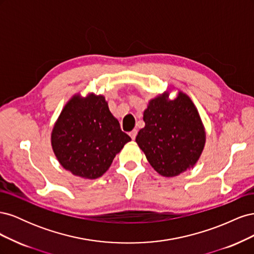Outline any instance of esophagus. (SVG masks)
Instances as JSON below:
<instances>
[{
  "mask_svg": "<svg viewBox=\"0 0 254 254\" xmlns=\"http://www.w3.org/2000/svg\"><path fill=\"white\" fill-rule=\"evenodd\" d=\"M136 134H137V130H136V129H133L132 131H130V132H129V135H130V137H131L132 140H134V139H135Z\"/></svg>",
  "mask_w": 254,
  "mask_h": 254,
  "instance_id": "esophagus-1",
  "label": "esophagus"
}]
</instances>
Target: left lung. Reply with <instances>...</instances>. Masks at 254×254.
I'll return each instance as SVG.
<instances>
[{"instance_id":"8db88e82","label":"left lung","mask_w":254,"mask_h":254,"mask_svg":"<svg viewBox=\"0 0 254 254\" xmlns=\"http://www.w3.org/2000/svg\"><path fill=\"white\" fill-rule=\"evenodd\" d=\"M145 127L135 142L158 174L176 177L194 167L205 145V129L189 95L170 91L151 98L144 110Z\"/></svg>"}]
</instances>
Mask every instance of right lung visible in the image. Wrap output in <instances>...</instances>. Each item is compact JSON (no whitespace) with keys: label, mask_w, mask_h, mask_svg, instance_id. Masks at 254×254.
Wrapping results in <instances>:
<instances>
[{"label":"right lung","mask_w":254,"mask_h":254,"mask_svg":"<svg viewBox=\"0 0 254 254\" xmlns=\"http://www.w3.org/2000/svg\"><path fill=\"white\" fill-rule=\"evenodd\" d=\"M131 141L123 132L104 95H73L54 124L51 143L60 165L74 176L96 179Z\"/></svg>","instance_id":"add662e5"}]
</instances>
